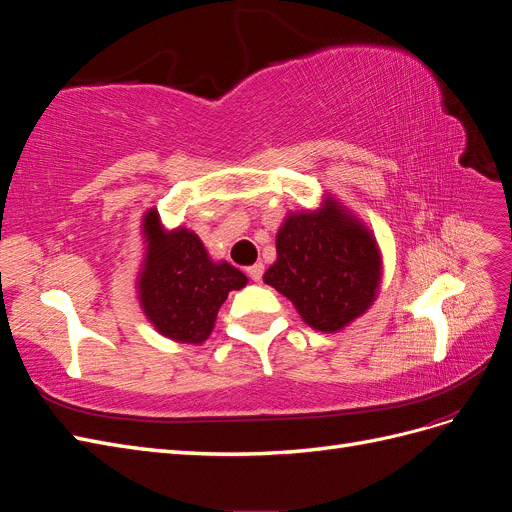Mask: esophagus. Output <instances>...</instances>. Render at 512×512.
<instances>
[{"mask_svg": "<svg viewBox=\"0 0 512 512\" xmlns=\"http://www.w3.org/2000/svg\"><path fill=\"white\" fill-rule=\"evenodd\" d=\"M245 273H247V277H250L252 282H260V280H262V273H265V267H262L260 262H256V265L247 267V269H245Z\"/></svg>", "mask_w": 512, "mask_h": 512, "instance_id": "1", "label": "esophagus"}]
</instances>
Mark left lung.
<instances>
[{
    "label": "left lung",
    "mask_w": 512,
    "mask_h": 512,
    "mask_svg": "<svg viewBox=\"0 0 512 512\" xmlns=\"http://www.w3.org/2000/svg\"><path fill=\"white\" fill-rule=\"evenodd\" d=\"M277 262L265 282L318 331H339L376 299L380 254L369 230L335 203L294 213L277 232Z\"/></svg>",
    "instance_id": "left-lung-1"
}]
</instances>
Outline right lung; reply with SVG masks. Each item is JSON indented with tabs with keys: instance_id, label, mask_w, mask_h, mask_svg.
I'll use <instances>...</instances> for the list:
<instances>
[{
	"instance_id": "1",
	"label": "right lung",
	"mask_w": 512,
	"mask_h": 512,
	"mask_svg": "<svg viewBox=\"0 0 512 512\" xmlns=\"http://www.w3.org/2000/svg\"><path fill=\"white\" fill-rule=\"evenodd\" d=\"M143 228L147 262L138 292L147 318L175 342H205L228 292L243 288L247 277L228 262H213L194 232H164L153 209Z\"/></svg>"
}]
</instances>
